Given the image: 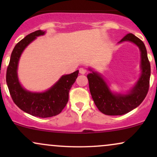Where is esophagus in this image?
Returning a JSON list of instances; mask_svg holds the SVG:
<instances>
[{
  "label": "esophagus",
  "instance_id": "1",
  "mask_svg": "<svg viewBox=\"0 0 157 157\" xmlns=\"http://www.w3.org/2000/svg\"><path fill=\"white\" fill-rule=\"evenodd\" d=\"M79 72H80L81 75H85L86 72V70L83 68H80V69H79Z\"/></svg>",
  "mask_w": 157,
  "mask_h": 157
}]
</instances>
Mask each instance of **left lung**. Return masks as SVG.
<instances>
[{
  "label": "left lung",
  "mask_w": 157,
  "mask_h": 157,
  "mask_svg": "<svg viewBox=\"0 0 157 157\" xmlns=\"http://www.w3.org/2000/svg\"><path fill=\"white\" fill-rule=\"evenodd\" d=\"M124 41L134 43L141 52V76L127 94L113 93L101 75L93 71L91 68L90 70L92 72L87 75L90 92L94 102L97 109L106 115H122L136 109L145 98L149 89L151 65L145 44L131 33L126 35L119 43Z\"/></svg>",
  "instance_id": "left-lung-1"
}]
</instances>
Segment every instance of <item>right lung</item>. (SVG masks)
Listing matches in <instances>:
<instances>
[{
	"instance_id": "add662e5",
	"label": "right lung",
	"mask_w": 157,
	"mask_h": 157,
	"mask_svg": "<svg viewBox=\"0 0 157 157\" xmlns=\"http://www.w3.org/2000/svg\"><path fill=\"white\" fill-rule=\"evenodd\" d=\"M45 32L37 30L30 33L16 44L12 52L6 70V83L12 100L17 107L26 113L37 117L46 118L59 114L68 100V92L75 83L79 71L63 75L60 80L44 92L36 93L26 91L21 86L17 77V66L21 54L37 37Z\"/></svg>"
}]
</instances>
